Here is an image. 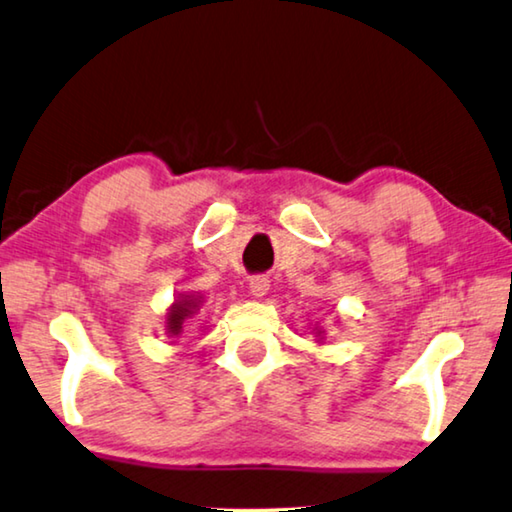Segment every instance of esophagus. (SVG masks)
Wrapping results in <instances>:
<instances>
[{"label": "esophagus", "instance_id": "1", "mask_svg": "<svg viewBox=\"0 0 512 512\" xmlns=\"http://www.w3.org/2000/svg\"><path fill=\"white\" fill-rule=\"evenodd\" d=\"M269 278L264 276H255L250 278V294L257 296V299H262V296H266V292H269Z\"/></svg>", "mask_w": 512, "mask_h": 512}]
</instances>
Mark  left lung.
Segmentation results:
<instances>
[{
	"instance_id": "left-lung-1",
	"label": "left lung",
	"mask_w": 512,
	"mask_h": 512,
	"mask_svg": "<svg viewBox=\"0 0 512 512\" xmlns=\"http://www.w3.org/2000/svg\"><path fill=\"white\" fill-rule=\"evenodd\" d=\"M315 338H319L317 342H322L324 340V329H317V326H315Z\"/></svg>"
}]
</instances>
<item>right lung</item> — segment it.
<instances>
[{"instance_id": "add662e5", "label": "right lung", "mask_w": 512, "mask_h": 512, "mask_svg": "<svg viewBox=\"0 0 512 512\" xmlns=\"http://www.w3.org/2000/svg\"><path fill=\"white\" fill-rule=\"evenodd\" d=\"M202 296L195 294H179L174 303L167 308L165 315V333L167 335H181L183 333V322L190 317H195L202 308Z\"/></svg>"}]
</instances>
